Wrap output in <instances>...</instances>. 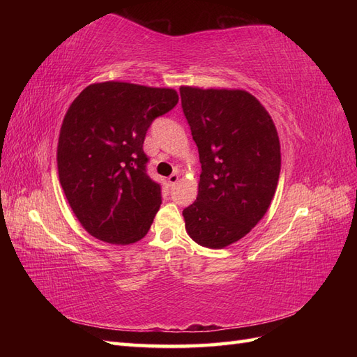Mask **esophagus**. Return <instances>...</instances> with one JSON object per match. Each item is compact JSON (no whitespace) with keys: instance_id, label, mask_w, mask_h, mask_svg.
Listing matches in <instances>:
<instances>
[{"instance_id":"esophagus-1","label":"esophagus","mask_w":357,"mask_h":357,"mask_svg":"<svg viewBox=\"0 0 357 357\" xmlns=\"http://www.w3.org/2000/svg\"><path fill=\"white\" fill-rule=\"evenodd\" d=\"M177 181H178V174H177V172H174V174H171V176L168 177V183H169L171 186H174Z\"/></svg>"}]
</instances>
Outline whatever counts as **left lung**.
<instances>
[{
	"label": "left lung",
	"mask_w": 357,
	"mask_h": 357,
	"mask_svg": "<svg viewBox=\"0 0 357 357\" xmlns=\"http://www.w3.org/2000/svg\"><path fill=\"white\" fill-rule=\"evenodd\" d=\"M181 109L197 143V201L183 210L190 238L210 248L241 240L275 193L282 155L265 107L245 91L181 86Z\"/></svg>",
	"instance_id": "left-lung-1"
}]
</instances>
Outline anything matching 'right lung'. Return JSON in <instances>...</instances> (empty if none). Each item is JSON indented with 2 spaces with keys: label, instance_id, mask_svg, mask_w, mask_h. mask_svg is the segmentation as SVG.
<instances>
[{
  "label": "right lung",
  "instance_id": "right-lung-1",
  "mask_svg": "<svg viewBox=\"0 0 357 357\" xmlns=\"http://www.w3.org/2000/svg\"><path fill=\"white\" fill-rule=\"evenodd\" d=\"M178 102L174 89L123 82L83 89L63 117L58 171L75 218L95 238L131 244L149 232L162 204L143 144L156 117Z\"/></svg>",
  "mask_w": 357,
  "mask_h": 357
}]
</instances>
